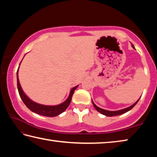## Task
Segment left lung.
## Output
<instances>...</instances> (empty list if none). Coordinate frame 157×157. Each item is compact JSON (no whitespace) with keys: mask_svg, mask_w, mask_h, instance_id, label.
<instances>
[{"mask_svg":"<svg viewBox=\"0 0 157 157\" xmlns=\"http://www.w3.org/2000/svg\"><path fill=\"white\" fill-rule=\"evenodd\" d=\"M132 48L134 49H135V48H134V47L133 45H132ZM139 99H140V98H139ZM139 99L137 100L136 102L133 104V105H132L131 106L128 107V108H125V109H120V110H117V111H109V110H106V109H103L102 108H98V106L96 105L95 104H94V103L92 101V102L93 105H94L95 109H97V110L98 112H100L101 114L105 115V116H107V117H114V116H117V115H121V114H124V113H125V112L130 111V109H132L135 106L136 104L138 103V101H139Z\"/></svg>","mask_w":157,"mask_h":157,"instance_id":"obj_1","label":"left lung"}]
</instances>
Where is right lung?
<instances>
[{
  "mask_svg": "<svg viewBox=\"0 0 157 157\" xmlns=\"http://www.w3.org/2000/svg\"><path fill=\"white\" fill-rule=\"evenodd\" d=\"M18 73V69L17 70V87H18L19 95H20L22 101H23V102L25 103V105L32 112H35V113L38 114L43 115V116L54 117L63 113V112L67 108L69 105H70L74 90H75L77 88V87H78V86L74 87L71 90L70 95H69L67 100H66L65 102L59 104V105H41V104L34 102V101H32L25 94L24 92L23 91V90H22L20 82H19Z\"/></svg>",
  "mask_w": 157,
  "mask_h": 157,
  "instance_id": "right-lung-1",
  "label": "right lung"
}]
</instances>
